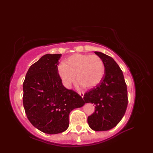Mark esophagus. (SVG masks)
Masks as SVG:
<instances>
[{
  "mask_svg": "<svg viewBox=\"0 0 153 153\" xmlns=\"http://www.w3.org/2000/svg\"><path fill=\"white\" fill-rule=\"evenodd\" d=\"M79 95L81 96V97H82V98H83V97H84V92H79Z\"/></svg>",
  "mask_w": 153,
  "mask_h": 153,
  "instance_id": "1",
  "label": "esophagus"
}]
</instances>
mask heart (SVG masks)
I'll return each instance as SVG.
<instances>
[{"mask_svg":"<svg viewBox=\"0 0 153 153\" xmlns=\"http://www.w3.org/2000/svg\"><path fill=\"white\" fill-rule=\"evenodd\" d=\"M58 72L63 85L69 89L76 79L81 85L91 89L98 85L105 73V66L99 56L77 54L64 63H60Z\"/></svg>","mask_w":153,"mask_h":153,"instance_id":"b5f03b06","label":"heart"}]
</instances>
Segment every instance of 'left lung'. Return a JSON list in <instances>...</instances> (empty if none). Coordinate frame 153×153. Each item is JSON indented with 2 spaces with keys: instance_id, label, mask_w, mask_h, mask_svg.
<instances>
[{
  "instance_id": "obj_1",
  "label": "left lung",
  "mask_w": 153,
  "mask_h": 153,
  "mask_svg": "<svg viewBox=\"0 0 153 153\" xmlns=\"http://www.w3.org/2000/svg\"><path fill=\"white\" fill-rule=\"evenodd\" d=\"M102 59L105 75L100 82L85 92V103L95 105L94 113L87 118L92 130L107 131L114 128L123 117L128 105V92L123 72L110 56L94 52Z\"/></svg>"
}]
</instances>
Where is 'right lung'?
<instances>
[{
	"label": "right lung",
	"mask_w": 153,
	"mask_h": 153,
	"mask_svg": "<svg viewBox=\"0 0 153 153\" xmlns=\"http://www.w3.org/2000/svg\"><path fill=\"white\" fill-rule=\"evenodd\" d=\"M61 54H46L30 67L23 84L27 117L38 130L58 134L69 127L70 112L85 102L77 92L62 85L58 72Z\"/></svg>",
	"instance_id": "obj_1"
}]
</instances>
